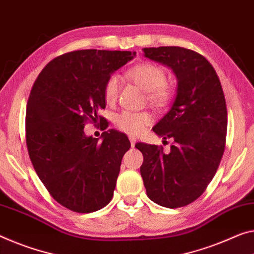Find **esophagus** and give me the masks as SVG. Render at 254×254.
<instances>
[{
    "instance_id": "34e87169",
    "label": "esophagus",
    "mask_w": 254,
    "mask_h": 254,
    "mask_svg": "<svg viewBox=\"0 0 254 254\" xmlns=\"http://www.w3.org/2000/svg\"><path fill=\"white\" fill-rule=\"evenodd\" d=\"M129 140H130V145H131V147H134L135 144H136V138L134 137V136H129Z\"/></svg>"
}]
</instances>
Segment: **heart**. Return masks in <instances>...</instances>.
Masks as SVG:
<instances>
[{"label": "heart", "mask_w": 254, "mask_h": 254, "mask_svg": "<svg viewBox=\"0 0 254 254\" xmlns=\"http://www.w3.org/2000/svg\"><path fill=\"white\" fill-rule=\"evenodd\" d=\"M128 77L147 92L150 102L155 107H163L169 102L171 88L166 83L167 75L162 68L152 64H139L127 71ZM120 80L117 75H111L104 84L103 95L108 104H114L118 99ZM152 123L147 112L123 111L115 117V125L119 130L129 135H138Z\"/></svg>", "instance_id": "obj_1"}]
</instances>
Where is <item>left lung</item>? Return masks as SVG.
<instances>
[{"label": "left lung", "instance_id": "left-lung-1", "mask_svg": "<svg viewBox=\"0 0 254 254\" xmlns=\"http://www.w3.org/2000/svg\"><path fill=\"white\" fill-rule=\"evenodd\" d=\"M144 56L169 67L177 78L173 107L152 128L171 138L163 147L137 143L146 194L154 203L175 209L200 197L217 173L225 151L227 108L219 78L203 56L179 46L144 48Z\"/></svg>", "mask_w": 254, "mask_h": 254}]
</instances>
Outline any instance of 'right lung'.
Returning a JSON list of instances; mask_svg holds the SVG:
<instances>
[{"label":"right lung","mask_w":254,"mask_h":254,"mask_svg":"<svg viewBox=\"0 0 254 254\" xmlns=\"http://www.w3.org/2000/svg\"><path fill=\"white\" fill-rule=\"evenodd\" d=\"M135 56L105 50L64 53L45 65L30 91L26 111L30 161L54 200L71 211H97L114 196L129 139L109 129L99 143L85 135L84 127L103 122L97 112L105 108V81Z\"/></svg>","instance_id":"obj_1"}]
</instances>
